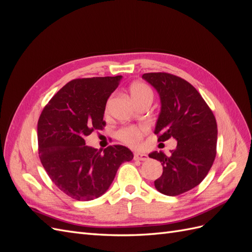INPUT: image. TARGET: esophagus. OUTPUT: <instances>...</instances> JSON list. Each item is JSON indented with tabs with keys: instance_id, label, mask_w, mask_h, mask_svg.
<instances>
[{
	"instance_id": "1",
	"label": "esophagus",
	"mask_w": 252,
	"mask_h": 252,
	"mask_svg": "<svg viewBox=\"0 0 252 252\" xmlns=\"http://www.w3.org/2000/svg\"><path fill=\"white\" fill-rule=\"evenodd\" d=\"M133 158L136 159V161H147L148 159V156L145 154H141V152H135Z\"/></svg>"
}]
</instances>
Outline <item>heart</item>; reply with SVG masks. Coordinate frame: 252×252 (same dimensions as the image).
<instances>
[{"label": "heart", "instance_id": "heart-1", "mask_svg": "<svg viewBox=\"0 0 252 252\" xmlns=\"http://www.w3.org/2000/svg\"><path fill=\"white\" fill-rule=\"evenodd\" d=\"M129 94L132 101L138 104L139 102L146 100V98H154L152 90L142 82H135L129 87ZM148 132L147 127L145 126H126L121 128L117 132V138L128 146L136 147L139 146L144 135Z\"/></svg>", "mask_w": 252, "mask_h": 252}]
</instances>
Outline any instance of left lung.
<instances>
[{
  "label": "left lung",
  "mask_w": 252,
  "mask_h": 252,
  "mask_svg": "<svg viewBox=\"0 0 252 252\" xmlns=\"http://www.w3.org/2000/svg\"><path fill=\"white\" fill-rule=\"evenodd\" d=\"M142 78L157 89L161 98L155 130L158 141H178L170 156L162 151L149 155L163 166L155 186L163 194L179 195L199 185L215 162L217 121L199 91L184 79L167 72L144 73Z\"/></svg>",
  "instance_id": "8db88e82"
}]
</instances>
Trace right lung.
Returning a JSON list of instances; mask_svg holds the SVG:
<instances>
[{
  "label": "right lung",
  "mask_w": 252,
  "mask_h": 252,
  "mask_svg": "<svg viewBox=\"0 0 252 252\" xmlns=\"http://www.w3.org/2000/svg\"><path fill=\"white\" fill-rule=\"evenodd\" d=\"M121 79L117 75L70 81L51 97L37 122L41 163L56 186L74 200L90 201L104 194L120 165L133 158L122 145L102 151L86 146L84 140L106 125V103Z\"/></svg>",
  "instance_id": "add662e5"
}]
</instances>
